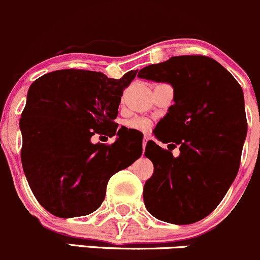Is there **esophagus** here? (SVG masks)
I'll use <instances>...</instances> for the list:
<instances>
[{"instance_id": "esophagus-1", "label": "esophagus", "mask_w": 260, "mask_h": 260, "mask_svg": "<svg viewBox=\"0 0 260 260\" xmlns=\"http://www.w3.org/2000/svg\"><path fill=\"white\" fill-rule=\"evenodd\" d=\"M146 144H148V138H146V136H144V139H143V149L146 148Z\"/></svg>"}]
</instances>
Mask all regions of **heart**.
Here are the masks:
<instances>
[{
    "instance_id": "b5f03b06",
    "label": "heart",
    "mask_w": 260,
    "mask_h": 260,
    "mask_svg": "<svg viewBox=\"0 0 260 260\" xmlns=\"http://www.w3.org/2000/svg\"><path fill=\"white\" fill-rule=\"evenodd\" d=\"M127 127L129 129H133V130H136V131H140V133H145V131H149L151 129L152 124L151 121L148 119H145V117H134V119H131L127 121Z\"/></svg>"
}]
</instances>
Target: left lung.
Masks as SVG:
<instances>
[{"mask_svg": "<svg viewBox=\"0 0 260 260\" xmlns=\"http://www.w3.org/2000/svg\"><path fill=\"white\" fill-rule=\"evenodd\" d=\"M138 76L174 87V105L157 124L170 139L155 134L173 143L168 150L146 144L145 156L154 164L144 185L146 209L167 223H197L218 207L239 170L248 130L242 87L203 55L174 56L141 69ZM176 146L181 155L174 158Z\"/></svg>", "mask_w": 260, "mask_h": 260, "instance_id": "left-lung-1", "label": "left lung"}]
</instances>
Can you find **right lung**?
I'll return each mask as SVG.
<instances>
[{
  "label": "right lung",
  "mask_w": 260,
  "mask_h": 260,
  "mask_svg": "<svg viewBox=\"0 0 260 260\" xmlns=\"http://www.w3.org/2000/svg\"><path fill=\"white\" fill-rule=\"evenodd\" d=\"M101 72L57 70L39 77L21 114V161L37 202L58 218L87 215L105 199L109 179L143 154V145L117 130V109L135 79ZM119 138L111 146L92 144L93 135Z\"/></svg>",
  "instance_id": "1"
}]
</instances>
